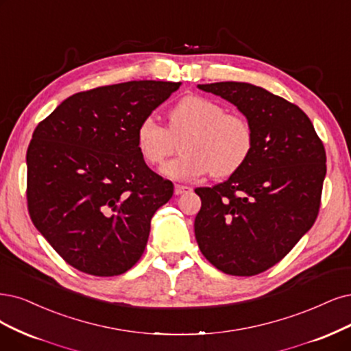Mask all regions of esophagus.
Returning a JSON list of instances; mask_svg holds the SVG:
<instances>
[{
	"instance_id": "esophagus-1",
	"label": "esophagus",
	"mask_w": 351,
	"mask_h": 351,
	"mask_svg": "<svg viewBox=\"0 0 351 351\" xmlns=\"http://www.w3.org/2000/svg\"><path fill=\"white\" fill-rule=\"evenodd\" d=\"M192 188L191 186H186V185H175V195H182V193H186V192H191Z\"/></svg>"
}]
</instances>
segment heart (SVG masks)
<instances>
[{
    "instance_id": "heart-1",
    "label": "heart",
    "mask_w": 351,
    "mask_h": 351,
    "mask_svg": "<svg viewBox=\"0 0 351 351\" xmlns=\"http://www.w3.org/2000/svg\"><path fill=\"white\" fill-rule=\"evenodd\" d=\"M180 143V158L166 163L162 173L188 180L213 173L226 178L249 160L254 136L250 123L241 115L226 112L221 104L201 95H186L169 111L167 128L153 117L143 119L136 132L137 150L149 166H159Z\"/></svg>"
}]
</instances>
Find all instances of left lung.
Returning <instances> with one entry per match:
<instances>
[{
	"instance_id": "obj_1",
	"label": "left lung",
	"mask_w": 351,
	"mask_h": 351,
	"mask_svg": "<svg viewBox=\"0 0 351 351\" xmlns=\"http://www.w3.org/2000/svg\"><path fill=\"white\" fill-rule=\"evenodd\" d=\"M234 104L252 125L249 160L226 182L198 188L195 239L218 270L253 276L287 256L319 210L326 150L295 104L245 82L198 85Z\"/></svg>"
}]
</instances>
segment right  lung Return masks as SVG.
Masks as SVG:
<instances>
[{"label": "right lung", "mask_w": 351, "mask_h": 351, "mask_svg": "<svg viewBox=\"0 0 351 351\" xmlns=\"http://www.w3.org/2000/svg\"><path fill=\"white\" fill-rule=\"evenodd\" d=\"M179 86L130 81L77 93L36 127L25 158L29 213L75 269L117 276L145 252L173 184L141 159L136 132Z\"/></svg>", "instance_id": "right-lung-1"}]
</instances>
